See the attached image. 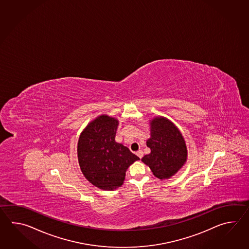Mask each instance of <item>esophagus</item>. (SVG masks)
Listing matches in <instances>:
<instances>
[{
  "label": "esophagus",
  "instance_id": "obj_1",
  "mask_svg": "<svg viewBox=\"0 0 249 249\" xmlns=\"http://www.w3.org/2000/svg\"><path fill=\"white\" fill-rule=\"evenodd\" d=\"M136 155H137L140 159H142L143 157L142 150H138L137 152H136Z\"/></svg>",
  "mask_w": 249,
  "mask_h": 249
}]
</instances>
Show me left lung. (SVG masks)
<instances>
[{
	"label": "left lung",
	"instance_id": "8db88e82",
	"mask_svg": "<svg viewBox=\"0 0 249 249\" xmlns=\"http://www.w3.org/2000/svg\"><path fill=\"white\" fill-rule=\"evenodd\" d=\"M150 137L147 146L150 153L142 159L159 180H168L181 169L188 159L186 142L178 127L166 117L149 120Z\"/></svg>",
	"mask_w": 249,
	"mask_h": 249
}]
</instances>
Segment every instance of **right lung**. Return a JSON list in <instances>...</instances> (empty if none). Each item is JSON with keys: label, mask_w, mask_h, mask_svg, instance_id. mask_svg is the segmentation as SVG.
I'll use <instances>...</instances> for the list:
<instances>
[{"label": "right lung", "mask_w": 249, "mask_h": 249, "mask_svg": "<svg viewBox=\"0 0 249 249\" xmlns=\"http://www.w3.org/2000/svg\"><path fill=\"white\" fill-rule=\"evenodd\" d=\"M118 124L116 117L101 115L85 126L77 143L80 169L86 180L103 191L121 187L128 167L140 160L116 142Z\"/></svg>", "instance_id": "add662e5"}]
</instances>
